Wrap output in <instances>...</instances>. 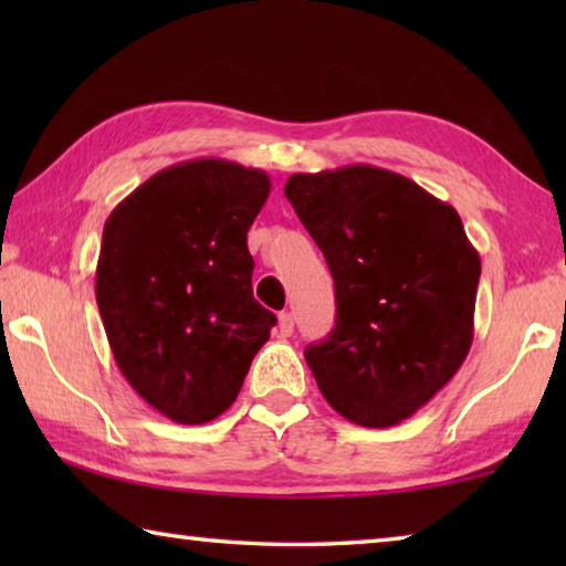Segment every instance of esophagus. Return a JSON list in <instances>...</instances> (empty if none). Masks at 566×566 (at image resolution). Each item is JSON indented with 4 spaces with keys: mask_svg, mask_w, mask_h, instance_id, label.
<instances>
[{
    "mask_svg": "<svg viewBox=\"0 0 566 566\" xmlns=\"http://www.w3.org/2000/svg\"><path fill=\"white\" fill-rule=\"evenodd\" d=\"M276 329H280L282 337H290V334L294 332V317H292V312H282V314H280V324H276Z\"/></svg>",
    "mask_w": 566,
    "mask_h": 566,
    "instance_id": "obj_1",
    "label": "esophagus"
}]
</instances>
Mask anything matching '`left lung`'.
Segmentation results:
<instances>
[{
	"label": "left lung",
	"mask_w": 566,
	"mask_h": 566,
	"mask_svg": "<svg viewBox=\"0 0 566 566\" xmlns=\"http://www.w3.org/2000/svg\"><path fill=\"white\" fill-rule=\"evenodd\" d=\"M284 195L337 292V324L304 359L344 419L395 427L467 359L482 274L476 249L454 207L389 169L292 175Z\"/></svg>",
	"instance_id": "1"
}]
</instances>
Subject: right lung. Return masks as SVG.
Segmentation results:
<instances>
[{
  "mask_svg": "<svg viewBox=\"0 0 566 566\" xmlns=\"http://www.w3.org/2000/svg\"><path fill=\"white\" fill-rule=\"evenodd\" d=\"M272 181L227 159L167 167L114 207L97 304L124 379L179 424L232 407L276 317L252 296L247 232Z\"/></svg>",
  "mask_w": 566,
  "mask_h": 566,
  "instance_id": "obj_1",
  "label": "right lung"
}]
</instances>
